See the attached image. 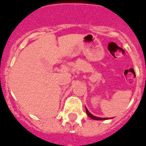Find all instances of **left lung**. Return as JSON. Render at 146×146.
I'll list each match as a JSON object with an SVG mask.
<instances>
[{"instance_id": "1", "label": "left lung", "mask_w": 146, "mask_h": 146, "mask_svg": "<svg viewBox=\"0 0 146 146\" xmlns=\"http://www.w3.org/2000/svg\"><path fill=\"white\" fill-rule=\"evenodd\" d=\"M86 113H87V114L88 115V116L90 117V118H92V119H99V120H100V119H108V118H101V117H97V116H93L92 113H89V111L88 110V109H87V108H86Z\"/></svg>"}]
</instances>
